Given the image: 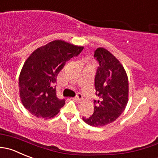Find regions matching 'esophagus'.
<instances>
[{"instance_id":"1","label":"esophagus","mask_w":158,"mask_h":158,"mask_svg":"<svg viewBox=\"0 0 158 158\" xmlns=\"http://www.w3.org/2000/svg\"><path fill=\"white\" fill-rule=\"evenodd\" d=\"M75 99H76V100H79V101H80L81 99H82V95L81 94V93H77V96H76V97L74 98Z\"/></svg>"}]
</instances>
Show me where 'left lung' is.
I'll use <instances>...</instances> for the list:
<instances>
[{"label":"left lung","mask_w":158,"mask_h":158,"mask_svg":"<svg viewBox=\"0 0 158 158\" xmlns=\"http://www.w3.org/2000/svg\"><path fill=\"white\" fill-rule=\"evenodd\" d=\"M94 57L99 62L95 77L96 95L94 112L82 120L93 127H102L113 123L124 111L128 102L129 83L120 62L104 48H98Z\"/></svg>","instance_id":"1"}]
</instances>
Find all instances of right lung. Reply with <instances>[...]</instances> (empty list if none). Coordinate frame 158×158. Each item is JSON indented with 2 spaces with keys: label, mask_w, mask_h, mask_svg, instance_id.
Returning a JSON list of instances; mask_svg holds the SVG:
<instances>
[{
  "label": "right lung",
  "mask_w": 158,
  "mask_h": 158,
  "mask_svg": "<svg viewBox=\"0 0 158 158\" xmlns=\"http://www.w3.org/2000/svg\"><path fill=\"white\" fill-rule=\"evenodd\" d=\"M82 46L55 40L37 48L24 62L19 76L20 99L24 108L38 118L54 117L65 105L58 99L55 83L67 61L77 56Z\"/></svg>",
  "instance_id": "right-lung-1"
}]
</instances>
